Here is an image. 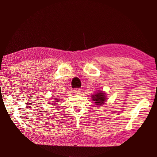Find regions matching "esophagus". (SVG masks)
I'll return each instance as SVG.
<instances>
[{
  "label": "esophagus",
  "mask_w": 157,
  "mask_h": 157,
  "mask_svg": "<svg viewBox=\"0 0 157 157\" xmlns=\"http://www.w3.org/2000/svg\"><path fill=\"white\" fill-rule=\"evenodd\" d=\"M74 93L75 94V95H80V93H82V89H76L75 90H74Z\"/></svg>",
  "instance_id": "obj_1"
}]
</instances>
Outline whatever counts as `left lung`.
I'll list each match as a JSON object with an SVG mask.
<instances>
[{
	"label": "left lung",
	"mask_w": 157,
	"mask_h": 157,
	"mask_svg": "<svg viewBox=\"0 0 157 157\" xmlns=\"http://www.w3.org/2000/svg\"><path fill=\"white\" fill-rule=\"evenodd\" d=\"M92 100L95 102V105L97 106H101L106 102L107 99L106 93L105 91L98 90V92L91 95Z\"/></svg>",
	"instance_id": "obj_1"
}]
</instances>
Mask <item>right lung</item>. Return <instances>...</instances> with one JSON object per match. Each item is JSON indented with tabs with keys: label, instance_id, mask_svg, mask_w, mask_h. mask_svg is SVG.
<instances>
[{
	"label": "right lung",
	"instance_id": "add662e5",
	"mask_svg": "<svg viewBox=\"0 0 157 157\" xmlns=\"http://www.w3.org/2000/svg\"><path fill=\"white\" fill-rule=\"evenodd\" d=\"M53 98V100H52V102H53V105H59V102L60 101V98Z\"/></svg>",
	"mask_w": 157,
	"mask_h": 157
}]
</instances>
